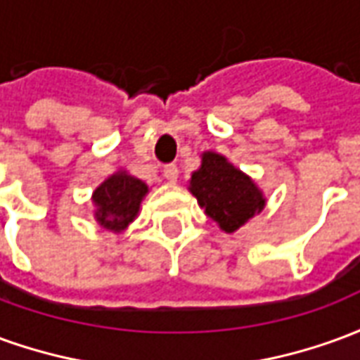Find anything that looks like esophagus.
<instances>
[{
  "mask_svg": "<svg viewBox=\"0 0 360 360\" xmlns=\"http://www.w3.org/2000/svg\"><path fill=\"white\" fill-rule=\"evenodd\" d=\"M164 177L169 181V183H175V181H177V177H179V169H177V165H175V164L165 165V167H164Z\"/></svg>",
  "mask_w": 360,
  "mask_h": 360,
  "instance_id": "34e87169",
  "label": "esophagus"
}]
</instances>
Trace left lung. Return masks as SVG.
Here are the masks:
<instances>
[{
  "mask_svg": "<svg viewBox=\"0 0 360 360\" xmlns=\"http://www.w3.org/2000/svg\"><path fill=\"white\" fill-rule=\"evenodd\" d=\"M191 193L206 216L227 233H233L257 212H262L266 202L262 193L245 173L214 152H206L200 169L193 173Z\"/></svg>",
  "mask_w": 360,
  "mask_h": 360,
  "instance_id": "1",
  "label": "left lung"
}]
</instances>
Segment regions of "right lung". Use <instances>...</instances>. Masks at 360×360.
I'll use <instances>...</instances> for the list:
<instances>
[{"mask_svg": "<svg viewBox=\"0 0 360 360\" xmlns=\"http://www.w3.org/2000/svg\"><path fill=\"white\" fill-rule=\"evenodd\" d=\"M148 187L127 173H115L94 191L96 219L110 231L125 229L136 216Z\"/></svg>", "mask_w": 360, "mask_h": 360, "instance_id": "right-lung-1", "label": "right lung"}]
</instances>
